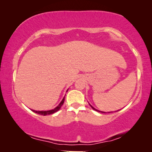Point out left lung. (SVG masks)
Here are the masks:
<instances>
[{
    "instance_id": "1",
    "label": "left lung",
    "mask_w": 152,
    "mask_h": 152,
    "mask_svg": "<svg viewBox=\"0 0 152 152\" xmlns=\"http://www.w3.org/2000/svg\"><path fill=\"white\" fill-rule=\"evenodd\" d=\"M90 106H91V108H92V109H94V110H95V111H99V112H101V113H106V112H104V111H99V110H97V109H94V107H93V106H92L91 105V104H90ZM107 113H111V112H107Z\"/></svg>"
}]
</instances>
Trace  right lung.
<instances>
[{
    "instance_id": "right-lung-1",
    "label": "right lung",
    "mask_w": 152,
    "mask_h": 152,
    "mask_svg": "<svg viewBox=\"0 0 152 152\" xmlns=\"http://www.w3.org/2000/svg\"><path fill=\"white\" fill-rule=\"evenodd\" d=\"M64 100H65V96H64V99H62V101H61V102L60 104H59L55 108V109H52V110H48V111H36V110H32V111H34V112L36 113V114H40V115H43V116H46V115L52 114H53V113H55V112H56V111H58V110L61 109V107L63 104H64Z\"/></svg>"
}]
</instances>
